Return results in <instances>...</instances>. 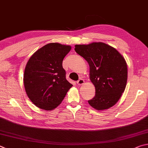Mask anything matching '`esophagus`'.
I'll return each instance as SVG.
<instances>
[{
	"label": "esophagus",
	"mask_w": 148,
	"mask_h": 148,
	"mask_svg": "<svg viewBox=\"0 0 148 148\" xmlns=\"http://www.w3.org/2000/svg\"><path fill=\"white\" fill-rule=\"evenodd\" d=\"M85 81L83 79H79L78 81H77V84L78 85H82L83 84H84Z\"/></svg>",
	"instance_id": "34e87169"
}]
</instances>
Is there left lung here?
<instances>
[{"label":"left lung","instance_id":"8db88e82","mask_svg":"<svg viewBox=\"0 0 148 148\" xmlns=\"http://www.w3.org/2000/svg\"><path fill=\"white\" fill-rule=\"evenodd\" d=\"M74 50L88 62L90 79L95 87L96 95L88 103L98 111L113 106L124 92L127 83L125 59L114 48L101 42L76 45Z\"/></svg>","mask_w":148,"mask_h":148}]
</instances>
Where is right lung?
Returning a JSON list of instances; mask_svg holds the SVG:
<instances>
[{"mask_svg": "<svg viewBox=\"0 0 148 148\" xmlns=\"http://www.w3.org/2000/svg\"><path fill=\"white\" fill-rule=\"evenodd\" d=\"M71 49L58 42L37 50L26 64L24 74L26 92L39 108L50 111L57 107L72 85L66 79L63 60Z\"/></svg>", "mask_w": 148, "mask_h": 148, "instance_id": "obj_1", "label": "right lung"}]
</instances>
